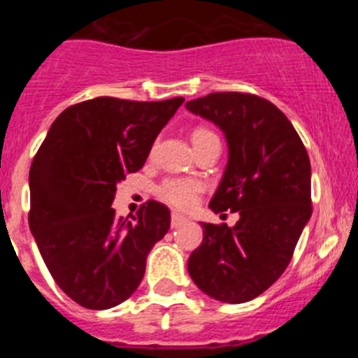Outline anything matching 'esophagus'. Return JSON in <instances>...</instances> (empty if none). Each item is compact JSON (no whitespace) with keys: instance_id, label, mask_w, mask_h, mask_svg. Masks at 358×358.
<instances>
[{"instance_id":"esophagus-1","label":"esophagus","mask_w":358,"mask_h":358,"mask_svg":"<svg viewBox=\"0 0 358 358\" xmlns=\"http://www.w3.org/2000/svg\"><path fill=\"white\" fill-rule=\"evenodd\" d=\"M186 222H188V218H186L185 215L176 213V211H173V213H172V227H181L182 224H186Z\"/></svg>"}]
</instances>
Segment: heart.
Masks as SVG:
<instances>
[{
	"instance_id": "b5f03b06",
	"label": "heart",
	"mask_w": 358,
	"mask_h": 358,
	"mask_svg": "<svg viewBox=\"0 0 358 358\" xmlns=\"http://www.w3.org/2000/svg\"><path fill=\"white\" fill-rule=\"evenodd\" d=\"M208 136H217L210 129L199 127L194 131V141L208 138ZM202 192V182L194 177H166L156 186V195L163 202L170 204L179 210H188L197 202L199 195Z\"/></svg>"
}]
</instances>
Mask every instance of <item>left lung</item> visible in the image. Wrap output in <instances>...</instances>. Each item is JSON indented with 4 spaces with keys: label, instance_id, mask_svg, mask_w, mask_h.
Masks as SVG:
<instances>
[{
    "label": "left lung",
    "instance_id": "left-lung-1",
    "mask_svg": "<svg viewBox=\"0 0 358 358\" xmlns=\"http://www.w3.org/2000/svg\"><path fill=\"white\" fill-rule=\"evenodd\" d=\"M186 109L222 129L229 161L210 208L238 211V222H202L188 273L213 299L245 303L285 273L312 215L310 159L283 113L251 93H210Z\"/></svg>",
    "mask_w": 358,
    "mask_h": 358
}]
</instances>
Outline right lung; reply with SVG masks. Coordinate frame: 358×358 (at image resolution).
<instances>
[{
    "label": "right lung",
    "instance_id": "obj_1",
    "mask_svg": "<svg viewBox=\"0 0 358 358\" xmlns=\"http://www.w3.org/2000/svg\"><path fill=\"white\" fill-rule=\"evenodd\" d=\"M185 98L136 102L98 96L64 109L30 166L28 224L55 283L84 308L106 310L140 287L170 210L147 201L118 217L116 182L141 169Z\"/></svg>",
    "mask_w": 358,
    "mask_h": 358
}]
</instances>
